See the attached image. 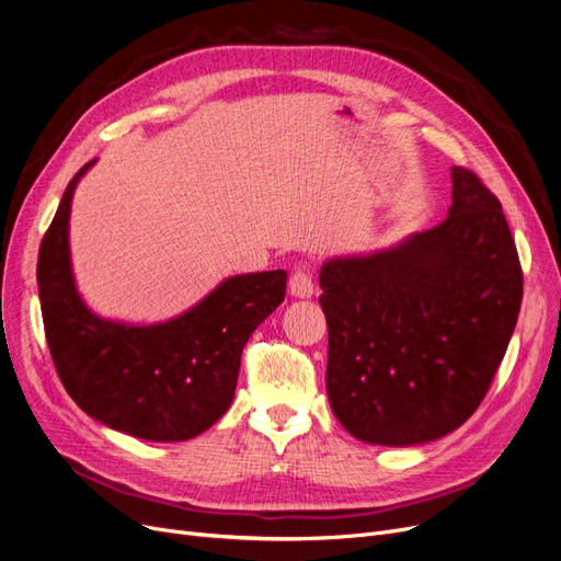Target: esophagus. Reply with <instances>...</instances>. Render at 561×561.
I'll list each match as a JSON object with an SVG mask.
<instances>
[{
    "label": "esophagus",
    "mask_w": 561,
    "mask_h": 561,
    "mask_svg": "<svg viewBox=\"0 0 561 561\" xmlns=\"http://www.w3.org/2000/svg\"><path fill=\"white\" fill-rule=\"evenodd\" d=\"M288 290L293 298H311L313 296V279L307 271H296L290 275Z\"/></svg>",
    "instance_id": "34e87169"
}]
</instances>
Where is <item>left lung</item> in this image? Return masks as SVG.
Listing matches in <instances>:
<instances>
[{"label": "left lung", "mask_w": 561, "mask_h": 561, "mask_svg": "<svg viewBox=\"0 0 561 561\" xmlns=\"http://www.w3.org/2000/svg\"><path fill=\"white\" fill-rule=\"evenodd\" d=\"M448 218L370 254L322 263L328 398L373 446H416L463 425L514 334L523 273L497 197L453 165Z\"/></svg>", "instance_id": "8db88e82"}]
</instances>
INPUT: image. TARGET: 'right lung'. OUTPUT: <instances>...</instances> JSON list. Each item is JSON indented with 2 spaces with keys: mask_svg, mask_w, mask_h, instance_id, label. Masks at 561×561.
I'll return each mask as SVG.
<instances>
[{
  "mask_svg": "<svg viewBox=\"0 0 561 561\" xmlns=\"http://www.w3.org/2000/svg\"><path fill=\"white\" fill-rule=\"evenodd\" d=\"M68 184L38 252V296L58 377L88 416L123 434L188 440L229 409L252 332L286 296V273L222 279L188 311L154 325L108 320L81 300L70 259Z\"/></svg>",
  "mask_w": 561,
  "mask_h": 561,
  "instance_id": "1",
  "label": "right lung"
}]
</instances>
